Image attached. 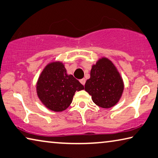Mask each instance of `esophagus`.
Listing matches in <instances>:
<instances>
[{
	"instance_id": "1",
	"label": "esophagus",
	"mask_w": 158,
	"mask_h": 158,
	"mask_svg": "<svg viewBox=\"0 0 158 158\" xmlns=\"http://www.w3.org/2000/svg\"><path fill=\"white\" fill-rule=\"evenodd\" d=\"M79 81L81 82V84L84 85V84H85V83H86V79H85L84 78H83V79H80V80H79Z\"/></svg>"
}]
</instances>
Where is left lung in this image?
<instances>
[{
  "mask_svg": "<svg viewBox=\"0 0 158 158\" xmlns=\"http://www.w3.org/2000/svg\"><path fill=\"white\" fill-rule=\"evenodd\" d=\"M124 90L123 81L116 67L110 60L103 57L92 66L91 77L85 84V91L93 101L103 108L117 103Z\"/></svg>",
  "mask_w": 158,
  "mask_h": 158,
  "instance_id": "left-lung-1",
  "label": "left lung"
}]
</instances>
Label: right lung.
<instances>
[{"label": "right lung", "instance_id": "1", "mask_svg": "<svg viewBox=\"0 0 158 158\" xmlns=\"http://www.w3.org/2000/svg\"><path fill=\"white\" fill-rule=\"evenodd\" d=\"M84 87L72 75L67 74L62 62H51L45 67L36 84L37 94L43 104L51 110L61 112L72 103L77 91Z\"/></svg>", "mask_w": 158, "mask_h": 158}]
</instances>
